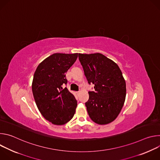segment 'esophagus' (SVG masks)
I'll return each instance as SVG.
<instances>
[{
  "instance_id": "esophagus-1",
  "label": "esophagus",
  "mask_w": 160,
  "mask_h": 160,
  "mask_svg": "<svg viewBox=\"0 0 160 160\" xmlns=\"http://www.w3.org/2000/svg\"><path fill=\"white\" fill-rule=\"evenodd\" d=\"M76 93H77V94H78L80 93V91H77V92H76Z\"/></svg>"
}]
</instances>
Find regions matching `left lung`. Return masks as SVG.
Here are the masks:
<instances>
[{"instance_id":"obj_1","label":"left lung","mask_w":160,"mask_h":160,"mask_svg":"<svg viewBox=\"0 0 160 160\" xmlns=\"http://www.w3.org/2000/svg\"><path fill=\"white\" fill-rule=\"evenodd\" d=\"M79 61L89 85L85 102L88 115L93 122L105 125L115 120L120 112L126 96V83L119 66L100 53L78 54Z\"/></svg>"}]
</instances>
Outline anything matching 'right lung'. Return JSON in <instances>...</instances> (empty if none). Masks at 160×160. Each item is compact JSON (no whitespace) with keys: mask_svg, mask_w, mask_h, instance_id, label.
<instances>
[{"mask_svg":"<svg viewBox=\"0 0 160 160\" xmlns=\"http://www.w3.org/2000/svg\"><path fill=\"white\" fill-rule=\"evenodd\" d=\"M78 53H55L37 68L32 92L42 115L52 124L62 125L74 116L77 106L75 96L66 87V73L76 61Z\"/></svg>","mask_w":160,"mask_h":160,"instance_id":"add662e5","label":"right lung"}]
</instances>
